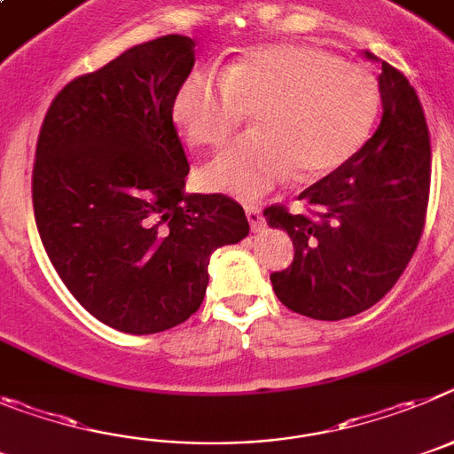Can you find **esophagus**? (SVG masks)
I'll return each instance as SVG.
<instances>
[{"instance_id": "esophagus-1", "label": "esophagus", "mask_w": 454, "mask_h": 454, "mask_svg": "<svg viewBox=\"0 0 454 454\" xmlns=\"http://www.w3.org/2000/svg\"><path fill=\"white\" fill-rule=\"evenodd\" d=\"M247 217L248 223H251V231L257 232L264 228V217H262V210L257 206H247Z\"/></svg>"}]
</instances>
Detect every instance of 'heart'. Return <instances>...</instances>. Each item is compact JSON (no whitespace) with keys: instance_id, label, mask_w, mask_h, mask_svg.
<instances>
[{"instance_id":"1","label":"heart","mask_w":454,"mask_h":454,"mask_svg":"<svg viewBox=\"0 0 454 454\" xmlns=\"http://www.w3.org/2000/svg\"><path fill=\"white\" fill-rule=\"evenodd\" d=\"M253 110L260 130L203 167L207 190L262 197L296 171L301 181L334 174L369 140L380 85L369 69L314 44L253 47L223 79L194 72L178 85L171 117L192 146H219Z\"/></svg>"}]
</instances>
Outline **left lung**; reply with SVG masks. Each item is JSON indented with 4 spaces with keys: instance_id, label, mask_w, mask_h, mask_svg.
<instances>
[{
    "instance_id": "8db88e82",
    "label": "left lung",
    "mask_w": 454,
    "mask_h": 454,
    "mask_svg": "<svg viewBox=\"0 0 454 454\" xmlns=\"http://www.w3.org/2000/svg\"><path fill=\"white\" fill-rule=\"evenodd\" d=\"M382 65V121L330 176L301 192L308 210L269 206L271 228L287 231L294 262L271 273L280 303L318 321L364 312L385 296L419 247L430 199V133L407 76Z\"/></svg>"
}]
</instances>
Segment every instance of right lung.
I'll use <instances>...</instances> for the list:
<instances>
[{"mask_svg":"<svg viewBox=\"0 0 454 454\" xmlns=\"http://www.w3.org/2000/svg\"><path fill=\"white\" fill-rule=\"evenodd\" d=\"M194 40L162 35L69 81L35 146L34 212L49 260L101 324L153 334L203 303L219 247L248 235L223 194H185L190 174L171 101Z\"/></svg>","mask_w":454,"mask_h":454,"instance_id":"add662e5","label":"right lung"}]
</instances>
